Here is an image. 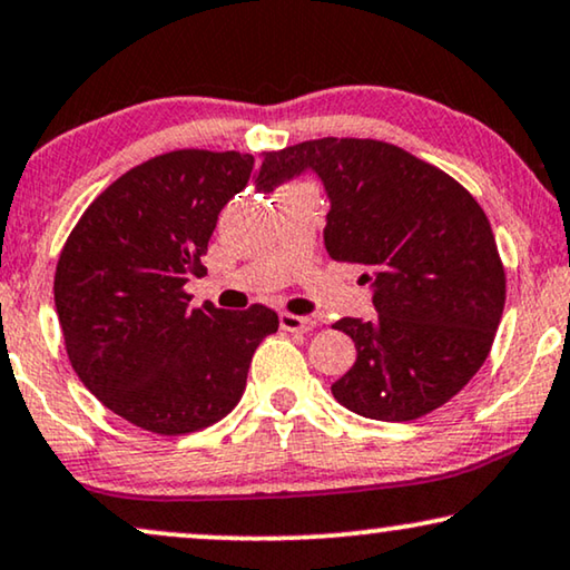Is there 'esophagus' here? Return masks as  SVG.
Wrapping results in <instances>:
<instances>
[{"mask_svg": "<svg viewBox=\"0 0 570 570\" xmlns=\"http://www.w3.org/2000/svg\"><path fill=\"white\" fill-rule=\"evenodd\" d=\"M281 328L284 331H292V333H309L315 328V321L313 317H305V315H292V313H281L278 317Z\"/></svg>", "mask_w": 570, "mask_h": 570, "instance_id": "1", "label": "esophagus"}]
</instances>
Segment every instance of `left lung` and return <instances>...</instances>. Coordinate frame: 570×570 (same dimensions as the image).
I'll return each mask as SVG.
<instances>
[{"instance_id":"obj_1","label":"left lung","mask_w":570,"mask_h":570,"mask_svg":"<svg viewBox=\"0 0 570 570\" xmlns=\"http://www.w3.org/2000/svg\"><path fill=\"white\" fill-rule=\"evenodd\" d=\"M313 169L328 193L325 249L364 265L373 321L341 317L356 362L331 385L348 412L409 422L435 412L488 360L505 271L480 203L456 179L383 140L321 138L265 154L257 187Z\"/></svg>"}]
</instances>
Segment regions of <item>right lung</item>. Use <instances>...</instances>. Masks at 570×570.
Here are the masks:
<instances>
[{
	"label": "right lung",
	"mask_w": 570,
	"mask_h": 570,
	"mask_svg": "<svg viewBox=\"0 0 570 570\" xmlns=\"http://www.w3.org/2000/svg\"><path fill=\"white\" fill-rule=\"evenodd\" d=\"M255 158L185 148L125 171L86 208L55 273L65 348L106 409L156 435L224 420L245 393L257 344L278 331L265 305L189 307L218 214Z\"/></svg>",
	"instance_id": "right-lung-1"
}]
</instances>
